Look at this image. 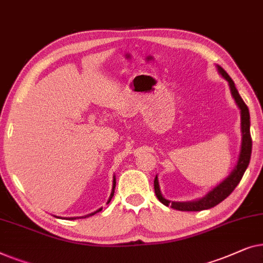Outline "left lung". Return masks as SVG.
Returning <instances> with one entry per match:
<instances>
[{
  "label": "left lung",
  "mask_w": 263,
  "mask_h": 263,
  "mask_svg": "<svg viewBox=\"0 0 263 263\" xmlns=\"http://www.w3.org/2000/svg\"><path fill=\"white\" fill-rule=\"evenodd\" d=\"M218 71L220 72V75L224 77L225 80L229 82V86H230L231 94L234 96L236 103H237L239 109H241V128H242V146H241V154H239V158L237 162V165H236L235 169L232 170L230 176L227 177L223 182L218 184L217 187H214L210 193H207L204 198L199 199V200L195 201H188V202H175V201H169L167 199L162 197L160 186H158V180L157 176L155 177L154 181V187H155V194L158 200H160L162 204L165 206H170L174 210L179 211H202L211 209V207H214L216 205L219 204L229 197L237 184L239 181L242 180V177L246 173V170L249 165L250 162V156H251V146H253V140H251L250 136V116H249V109H248V106L244 103L243 99L241 95L238 94V90L236 89L234 81L231 80V77L228 75V72L221 68V66L218 65Z\"/></svg>",
  "instance_id": "obj_1"
}]
</instances>
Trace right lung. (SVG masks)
Listing matches in <instances>:
<instances>
[{
	"mask_svg": "<svg viewBox=\"0 0 263 263\" xmlns=\"http://www.w3.org/2000/svg\"><path fill=\"white\" fill-rule=\"evenodd\" d=\"M114 188H116V179H114L113 180V190H112V193H110V197H109V200H108V202L110 201V199H112L113 198V195H114ZM102 209H99L98 211H95V212H93V213H90V214H87V216H84V217H82V218H86V217H90V216H94V214L95 213H98V212H100V211H101ZM81 218V217H80ZM69 219H76V218L75 217H71V218H69Z\"/></svg>",
	"mask_w": 263,
	"mask_h": 263,
	"instance_id": "obj_1",
	"label": "right lung"
}]
</instances>
